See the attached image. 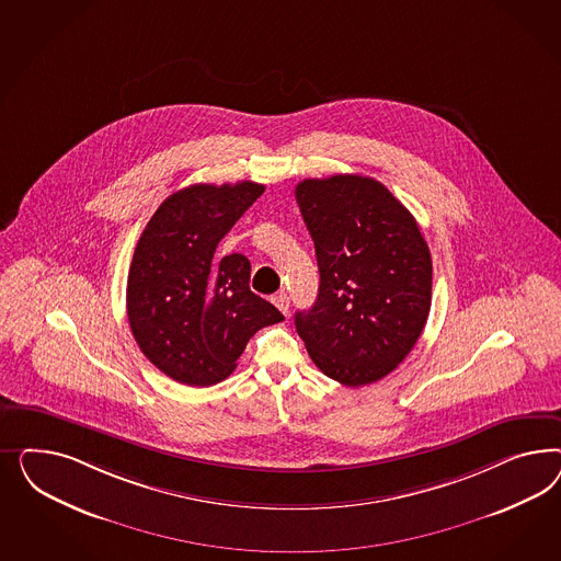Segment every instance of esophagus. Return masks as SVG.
I'll list each match as a JSON object with an SVG mask.
<instances>
[{
  "mask_svg": "<svg viewBox=\"0 0 561 561\" xmlns=\"http://www.w3.org/2000/svg\"><path fill=\"white\" fill-rule=\"evenodd\" d=\"M272 300H273V305L277 306V308H279V310H282V312H284V314H288L289 298H288V294H286V291H279V294H275V296H273Z\"/></svg>",
  "mask_w": 561,
  "mask_h": 561,
  "instance_id": "obj_1",
  "label": "esophagus"
}]
</instances>
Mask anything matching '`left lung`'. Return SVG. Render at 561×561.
Instances as JSON below:
<instances>
[{"mask_svg": "<svg viewBox=\"0 0 561 561\" xmlns=\"http://www.w3.org/2000/svg\"><path fill=\"white\" fill-rule=\"evenodd\" d=\"M321 273L296 331L321 373L345 387L391 374L424 331L432 256L415 218L370 176L333 174L296 185Z\"/></svg>", "mask_w": 561, "mask_h": 561, "instance_id": "8db88e82", "label": "left lung"}]
</instances>
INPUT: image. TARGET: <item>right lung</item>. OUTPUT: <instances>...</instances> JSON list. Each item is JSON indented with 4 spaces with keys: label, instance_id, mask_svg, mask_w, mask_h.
Here are the masks:
<instances>
[{
    "label": "right lung",
    "instance_id": "right-lung-1",
    "mask_svg": "<svg viewBox=\"0 0 561 561\" xmlns=\"http://www.w3.org/2000/svg\"><path fill=\"white\" fill-rule=\"evenodd\" d=\"M265 191L253 181L191 185L167 197L137 240L127 317L144 356L188 387L228 378L259 329L284 314L249 288L251 263L216 247Z\"/></svg>",
    "mask_w": 561,
    "mask_h": 561
}]
</instances>
